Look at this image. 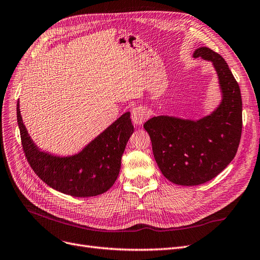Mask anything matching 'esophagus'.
<instances>
[{"instance_id": "1", "label": "esophagus", "mask_w": 260, "mask_h": 260, "mask_svg": "<svg viewBox=\"0 0 260 260\" xmlns=\"http://www.w3.org/2000/svg\"><path fill=\"white\" fill-rule=\"evenodd\" d=\"M148 117H149V111L143 106H138L132 109L131 118H132L133 123L137 125L142 124Z\"/></svg>"}]
</instances>
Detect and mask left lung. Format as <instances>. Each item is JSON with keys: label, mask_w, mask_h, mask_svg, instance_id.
<instances>
[{"label": "left lung", "mask_w": 260, "mask_h": 260, "mask_svg": "<svg viewBox=\"0 0 260 260\" xmlns=\"http://www.w3.org/2000/svg\"><path fill=\"white\" fill-rule=\"evenodd\" d=\"M193 57L212 62L221 102L198 120L161 115L144 123L161 174L178 185H199L218 176L234 158L242 133L240 86L225 60L202 46Z\"/></svg>", "instance_id": "1"}]
</instances>
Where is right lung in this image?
<instances>
[{"label":"right lung","instance_id":"1","mask_svg":"<svg viewBox=\"0 0 260 260\" xmlns=\"http://www.w3.org/2000/svg\"><path fill=\"white\" fill-rule=\"evenodd\" d=\"M17 122L31 168L54 190L75 198L96 196L113 186L119 175L125 145L135 131L130 113H124L79 153L57 156L41 151L35 144L22 122L19 102Z\"/></svg>","mask_w":260,"mask_h":260}]
</instances>
